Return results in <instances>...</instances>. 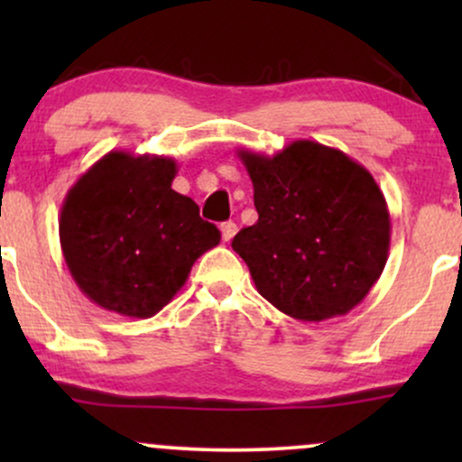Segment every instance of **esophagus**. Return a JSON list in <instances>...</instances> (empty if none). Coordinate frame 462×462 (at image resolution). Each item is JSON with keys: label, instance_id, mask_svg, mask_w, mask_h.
<instances>
[{"label": "esophagus", "instance_id": "34e87169", "mask_svg": "<svg viewBox=\"0 0 462 462\" xmlns=\"http://www.w3.org/2000/svg\"><path fill=\"white\" fill-rule=\"evenodd\" d=\"M236 235V224L235 221H226V224H221V236H224L226 243H230L232 238Z\"/></svg>", "mask_w": 462, "mask_h": 462}]
</instances>
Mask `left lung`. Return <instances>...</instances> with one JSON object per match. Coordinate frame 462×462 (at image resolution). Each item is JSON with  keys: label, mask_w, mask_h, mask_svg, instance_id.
I'll use <instances>...</instances> for the list:
<instances>
[{"label": "left lung", "mask_w": 462, "mask_h": 462, "mask_svg": "<svg viewBox=\"0 0 462 462\" xmlns=\"http://www.w3.org/2000/svg\"><path fill=\"white\" fill-rule=\"evenodd\" d=\"M258 221L232 249L264 300L300 321L347 315L383 273L391 217L378 184L347 153L293 141L264 156L238 150Z\"/></svg>", "instance_id": "left-lung-1"}]
</instances>
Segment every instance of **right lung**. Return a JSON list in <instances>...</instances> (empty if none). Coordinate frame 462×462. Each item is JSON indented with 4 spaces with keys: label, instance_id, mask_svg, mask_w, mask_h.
<instances>
[{
    "label": "right lung",
    "instance_id": "right-lung-1",
    "mask_svg": "<svg viewBox=\"0 0 462 462\" xmlns=\"http://www.w3.org/2000/svg\"><path fill=\"white\" fill-rule=\"evenodd\" d=\"M176 173L173 158L108 152L69 189L60 247L79 291L102 309L153 317L219 245L198 204L171 189Z\"/></svg>",
    "mask_w": 462,
    "mask_h": 462
}]
</instances>
